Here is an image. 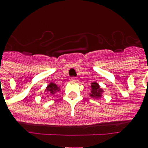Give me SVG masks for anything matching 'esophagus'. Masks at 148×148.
<instances>
[{
  "instance_id": "1",
  "label": "esophagus",
  "mask_w": 148,
  "mask_h": 148,
  "mask_svg": "<svg viewBox=\"0 0 148 148\" xmlns=\"http://www.w3.org/2000/svg\"><path fill=\"white\" fill-rule=\"evenodd\" d=\"M71 81H77L78 80V78H77V77H71Z\"/></svg>"
}]
</instances>
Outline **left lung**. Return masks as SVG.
Wrapping results in <instances>:
<instances>
[{"instance_id": "8db88e82", "label": "left lung", "mask_w": 148, "mask_h": 148, "mask_svg": "<svg viewBox=\"0 0 148 148\" xmlns=\"http://www.w3.org/2000/svg\"><path fill=\"white\" fill-rule=\"evenodd\" d=\"M91 94L90 95V97H94V98H98V97H101V93L103 90L100 89V86L98 85V84L94 83L91 84Z\"/></svg>"}]
</instances>
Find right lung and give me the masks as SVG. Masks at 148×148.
Masks as SVG:
<instances>
[{"instance_id":"add662e5","label":"right lung","mask_w":148,"mask_h":148,"mask_svg":"<svg viewBox=\"0 0 148 148\" xmlns=\"http://www.w3.org/2000/svg\"><path fill=\"white\" fill-rule=\"evenodd\" d=\"M59 90H60V88L53 83H51L50 84H48V86L46 88V91H47V95H53L56 91H59Z\"/></svg>"}]
</instances>
